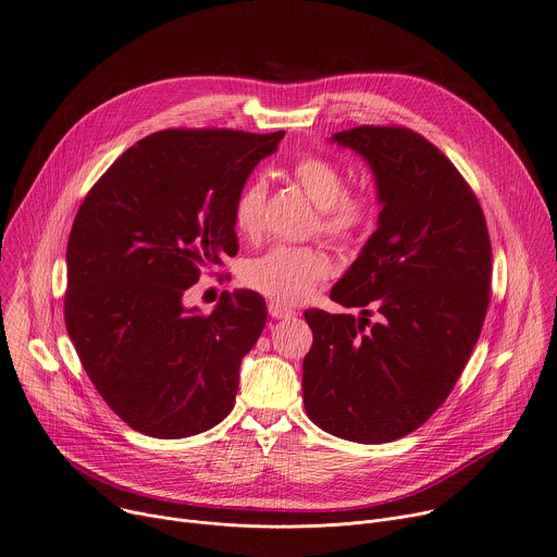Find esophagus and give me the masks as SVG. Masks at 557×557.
<instances>
[{
	"mask_svg": "<svg viewBox=\"0 0 557 557\" xmlns=\"http://www.w3.org/2000/svg\"><path fill=\"white\" fill-rule=\"evenodd\" d=\"M269 313L275 320H290L295 315V311L286 305H280V301H269Z\"/></svg>",
	"mask_w": 557,
	"mask_h": 557,
	"instance_id": "esophagus-1",
	"label": "esophagus"
}]
</instances>
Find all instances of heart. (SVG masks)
<instances>
[{
  "label": "heart",
  "instance_id": "b5f03b06",
  "mask_svg": "<svg viewBox=\"0 0 557 557\" xmlns=\"http://www.w3.org/2000/svg\"><path fill=\"white\" fill-rule=\"evenodd\" d=\"M301 190L320 209V231L333 239H350L369 220V201L346 195V180L337 166L322 158H305L293 169ZM267 184L250 180L237 195L233 222L235 228L256 237L262 231ZM326 252L313 246L277 244L244 267V282L280 305L305 299L320 280L329 275Z\"/></svg>",
  "mask_w": 557,
  "mask_h": 557
}]
</instances>
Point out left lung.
<instances>
[{"label": "left lung", "instance_id": "obj_1", "mask_svg": "<svg viewBox=\"0 0 557 557\" xmlns=\"http://www.w3.org/2000/svg\"><path fill=\"white\" fill-rule=\"evenodd\" d=\"M329 141L367 162L382 211L331 288L360 315L305 313L313 346L301 393L326 433L380 444L424 424L467 367L488 307L491 242L478 197L422 135L360 126Z\"/></svg>", "mask_w": 557, "mask_h": 557}]
</instances>
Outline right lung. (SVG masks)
I'll return each instance as SVG.
<instances>
[{"instance_id": "add662e5", "label": "right lung", "mask_w": 557, "mask_h": 557, "mask_svg": "<svg viewBox=\"0 0 557 557\" xmlns=\"http://www.w3.org/2000/svg\"><path fill=\"white\" fill-rule=\"evenodd\" d=\"M282 137L153 133L115 160L77 211L66 329L99 395L144 435H197L233 409L267 301L248 288L224 290L201 315L184 293L237 252V195Z\"/></svg>"}]
</instances>
